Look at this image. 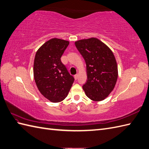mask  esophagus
<instances>
[{"label": "esophagus", "mask_w": 149, "mask_h": 149, "mask_svg": "<svg viewBox=\"0 0 149 149\" xmlns=\"http://www.w3.org/2000/svg\"><path fill=\"white\" fill-rule=\"evenodd\" d=\"M78 77H79L78 74H76V75H74V79H75V80H77V79H78Z\"/></svg>", "instance_id": "obj_1"}]
</instances>
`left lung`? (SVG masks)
Listing matches in <instances>:
<instances>
[{"label":"left lung","mask_w":149,"mask_h":149,"mask_svg":"<svg viewBox=\"0 0 149 149\" xmlns=\"http://www.w3.org/2000/svg\"><path fill=\"white\" fill-rule=\"evenodd\" d=\"M75 45L86 64L88 80L82 86L85 94L93 101H102L113 91L118 77L113 52L95 37L75 41Z\"/></svg>","instance_id":"left-lung-1"}]
</instances>
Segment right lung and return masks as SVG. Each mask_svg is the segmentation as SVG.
Returning a JSON list of instances; mask_svg holds the SVG:
<instances>
[{"instance_id":"right-lung-1","label":"right lung","mask_w":149,"mask_h":149,"mask_svg":"<svg viewBox=\"0 0 149 149\" xmlns=\"http://www.w3.org/2000/svg\"><path fill=\"white\" fill-rule=\"evenodd\" d=\"M68 44V40L53 38L39 48L34 59L33 77L37 87L53 103L63 101L74 81L60 59Z\"/></svg>"}]
</instances>
